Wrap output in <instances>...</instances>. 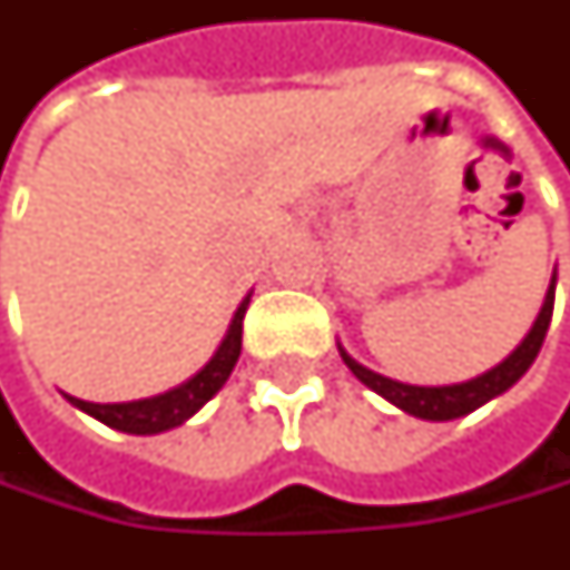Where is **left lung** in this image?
Returning a JSON list of instances; mask_svg holds the SVG:
<instances>
[{
  "instance_id": "obj_1",
  "label": "left lung",
  "mask_w": 570,
  "mask_h": 570,
  "mask_svg": "<svg viewBox=\"0 0 570 570\" xmlns=\"http://www.w3.org/2000/svg\"><path fill=\"white\" fill-rule=\"evenodd\" d=\"M552 304H556V275H552V285L546 292V301H542V311H539L533 330L527 333V340L517 345L514 352L504 358V362L472 377L466 383H450V386H412V383H400L383 377V374H374L367 371L364 364H358L345 348L342 352V362L348 364V371L364 383L371 386L374 393H381L383 400H390L393 405H400L403 412L415 415V419H428V422H450V419H460L472 409H479L482 403L494 400L498 393H504L508 386H514L527 367L537 362L539 348H542V340H546V330L552 323Z\"/></svg>"
}]
</instances>
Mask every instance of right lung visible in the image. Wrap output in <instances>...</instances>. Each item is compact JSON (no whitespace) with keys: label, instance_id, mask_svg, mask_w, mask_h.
Masks as SVG:
<instances>
[{"label":"right lung","instance_id":"1","mask_svg":"<svg viewBox=\"0 0 570 570\" xmlns=\"http://www.w3.org/2000/svg\"><path fill=\"white\" fill-rule=\"evenodd\" d=\"M247 304L250 297H244V304L237 307V314L230 320L228 336L222 340L218 352L212 355V362L196 374L189 377L187 383L167 390L161 396H151V400H136V403H85V400H76L69 396V403L78 405L81 412L95 415L104 425L117 428V431H126V434H158V431H167V428H177L187 422L193 412H199L203 405L225 386V381L230 377L234 364L240 358V336H244V314H247Z\"/></svg>","mask_w":570,"mask_h":570}]
</instances>
